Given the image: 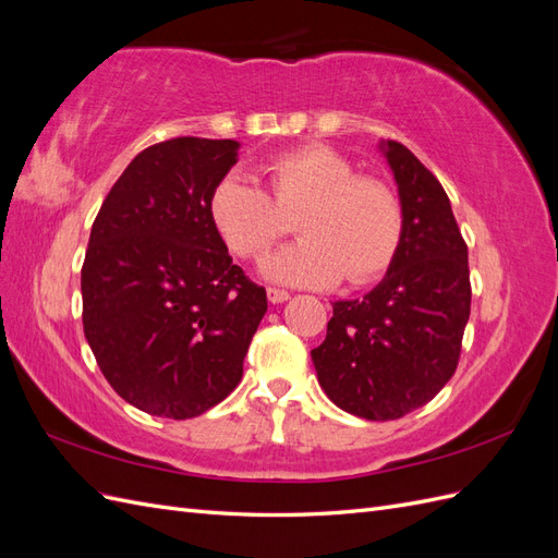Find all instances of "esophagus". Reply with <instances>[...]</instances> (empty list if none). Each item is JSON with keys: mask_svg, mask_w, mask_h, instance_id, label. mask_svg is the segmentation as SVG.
I'll list each match as a JSON object with an SVG mask.
<instances>
[{"mask_svg": "<svg viewBox=\"0 0 558 558\" xmlns=\"http://www.w3.org/2000/svg\"><path fill=\"white\" fill-rule=\"evenodd\" d=\"M289 298L291 295L286 293V291H281V289H267V300L272 302V305H279V302H286Z\"/></svg>", "mask_w": 558, "mask_h": 558, "instance_id": "esophagus-1", "label": "esophagus"}]
</instances>
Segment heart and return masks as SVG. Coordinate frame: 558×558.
Returning <instances> with one entry per match:
<instances>
[{
	"label": "heart",
	"instance_id": "b5f03b06",
	"mask_svg": "<svg viewBox=\"0 0 558 558\" xmlns=\"http://www.w3.org/2000/svg\"><path fill=\"white\" fill-rule=\"evenodd\" d=\"M263 191L228 174L209 193V221L232 256L253 260L289 232L302 240L277 251L263 272L281 283L326 289L342 277L363 286L381 277L402 240L396 193L375 177L356 174L353 162L324 144H307L265 162Z\"/></svg>",
	"mask_w": 558,
	"mask_h": 558
}]
</instances>
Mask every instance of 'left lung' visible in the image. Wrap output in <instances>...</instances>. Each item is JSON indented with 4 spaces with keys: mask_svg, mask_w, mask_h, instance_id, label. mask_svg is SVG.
<instances>
[{
    "mask_svg": "<svg viewBox=\"0 0 558 558\" xmlns=\"http://www.w3.org/2000/svg\"><path fill=\"white\" fill-rule=\"evenodd\" d=\"M402 205V240L361 300L332 302L312 361L337 408L393 421L424 408L456 373L470 316L468 246L442 183L408 146L386 142Z\"/></svg>",
    "mask_w": 558,
    "mask_h": 558,
    "instance_id": "8db88e82",
    "label": "left lung"
}]
</instances>
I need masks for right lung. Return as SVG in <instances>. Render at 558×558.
Instances as JSON below:
<instances>
[{
    "mask_svg": "<svg viewBox=\"0 0 558 558\" xmlns=\"http://www.w3.org/2000/svg\"><path fill=\"white\" fill-rule=\"evenodd\" d=\"M238 148L202 137L144 148L93 223L83 332L113 391L146 414L193 418L228 398L267 312L207 209Z\"/></svg>",
    "mask_w": 558,
    "mask_h": 558,
    "instance_id": "obj_1",
    "label": "right lung"
}]
</instances>
